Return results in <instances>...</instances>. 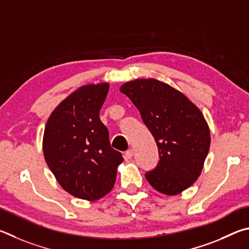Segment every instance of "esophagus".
Returning a JSON list of instances; mask_svg holds the SVG:
<instances>
[{"instance_id": "34e87169", "label": "esophagus", "mask_w": 249, "mask_h": 249, "mask_svg": "<svg viewBox=\"0 0 249 249\" xmlns=\"http://www.w3.org/2000/svg\"><path fill=\"white\" fill-rule=\"evenodd\" d=\"M133 156V150H131V149H129L128 151H125V153H124V159L125 160H130Z\"/></svg>"}]
</instances>
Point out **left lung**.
I'll return each instance as SVG.
<instances>
[{
	"label": "left lung",
	"instance_id": "obj_1",
	"mask_svg": "<svg viewBox=\"0 0 249 249\" xmlns=\"http://www.w3.org/2000/svg\"><path fill=\"white\" fill-rule=\"evenodd\" d=\"M140 111L159 149L156 167L145 173L160 193L175 196L201 174L210 149V131L197 106L174 87L154 78H139L120 87Z\"/></svg>",
	"mask_w": 249,
	"mask_h": 249
}]
</instances>
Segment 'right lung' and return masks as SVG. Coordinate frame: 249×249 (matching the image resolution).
Returning <instances> with one entry per match:
<instances>
[{
  "mask_svg": "<svg viewBox=\"0 0 249 249\" xmlns=\"http://www.w3.org/2000/svg\"><path fill=\"white\" fill-rule=\"evenodd\" d=\"M108 90L107 83L80 87L52 111L43 134V155L55 179L69 194L89 201L112 189L124 160L99 119Z\"/></svg>",
  "mask_w": 249,
  "mask_h": 249,
  "instance_id": "right-lung-1",
  "label": "right lung"
}]
</instances>
